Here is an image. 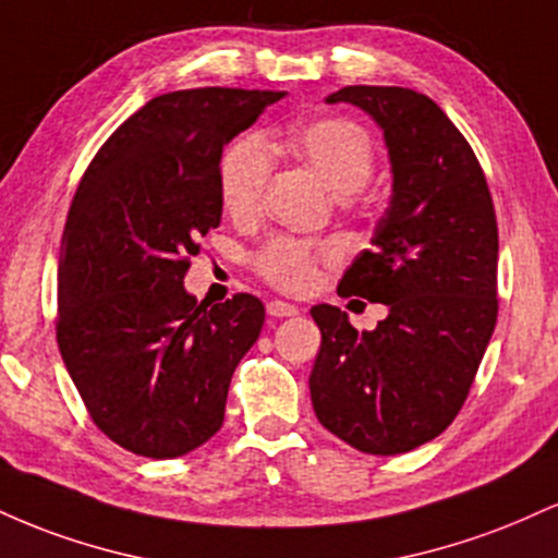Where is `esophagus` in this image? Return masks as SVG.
I'll use <instances>...</instances> for the list:
<instances>
[{
  "label": "esophagus",
  "instance_id": "1",
  "mask_svg": "<svg viewBox=\"0 0 558 558\" xmlns=\"http://www.w3.org/2000/svg\"><path fill=\"white\" fill-rule=\"evenodd\" d=\"M267 315L270 317H293L299 315V310L293 304H288V301H267Z\"/></svg>",
  "mask_w": 558,
  "mask_h": 558
}]
</instances>
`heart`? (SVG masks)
<instances>
[{
	"label": "heart",
	"instance_id": "b5f03b06",
	"mask_svg": "<svg viewBox=\"0 0 558 558\" xmlns=\"http://www.w3.org/2000/svg\"><path fill=\"white\" fill-rule=\"evenodd\" d=\"M286 146L293 157L319 175L336 194H354L369 181L375 168L373 138L362 125L345 118H315L288 128ZM272 175V151L267 141L248 133L226 151L220 165L222 204L230 215L252 217L262 207ZM317 243L275 239L259 248L254 265L267 283L280 291L301 293L315 283V265L325 257Z\"/></svg>",
	"mask_w": 558,
	"mask_h": 558
}]
</instances>
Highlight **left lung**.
Instances as JSON below:
<instances>
[{
    "label": "left lung",
    "mask_w": 558,
    "mask_h": 558,
    "mask_svg": "<svg viewBox=\"0 0 558 558\" xmlns=\"http://www.w3.org/2000/svg\"><path fill=\"white\" fill-rule=\"evenodd\" d=\"M328 105L375 120L390 159V202L373 248L351 262L338 293L388 306L354 330L330 304L312 407L332 435L375 457L412 451L459 414L496 328L498 228L475 151L430 96L401 86H345Z\"/></svg>",
    "instance_id": "1"
}]
</instances>
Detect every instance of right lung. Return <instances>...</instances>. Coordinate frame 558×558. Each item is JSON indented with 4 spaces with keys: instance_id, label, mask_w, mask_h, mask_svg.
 <instances>
[{
    "instance_id": "add662e5",
    "label": "right lung",
    "mask_w": 558,
    "mask_h": 558,
    "mask_svg": "<svg viewBox=\"0 0 558 558\" xmlns=\"http://www.w3.org/2000/svg\"><path fill=\"white\" fill-rule=\"evenodd\" d=\"M283 96H155L96 151L70 204L57 343L96 427L138 457L175 459L207 444L259 338L257 296L196 304L183 278L198 239L220 226L222 146Z\"/></svg>"
}]
</instances>
